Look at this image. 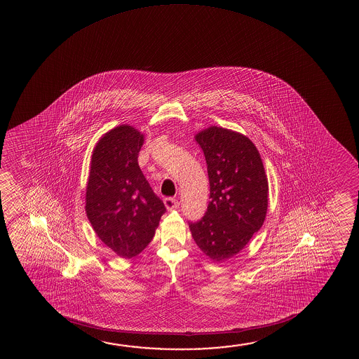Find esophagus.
<instances>
[{"label":"esophagus","instance_id":"1","mask_svg":"<svg viewBox=\"0 0 359 359\" xmlns=\"http://www.w3.org/2000/svg\"><path fill=\"white\" fill-rule=\"evenodd\" d=\"M164 205L167 207L168 211H172V210H177L179 207V202L174 197H167V198H164Z\"/></svg>","mask_w":359,"mask_h":359}]
</instances>
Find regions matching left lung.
I'll return each instance as SVG.
<instances>
[{
	"mask_svg": "<svg viewBox=\"0 0 359 359\" xmlns=\"http://www.w3.org/2000/svg\"><path fill=\"white\" fill-rule=\"evenodd\" d=\"M206 159L210 198L205 216L189 222L197 246L213 261L236 255L265 221L269 184L259 151L249 138L226 128L196 135Z\"/></svg>",
	"mask_w": 359,
	"mask_h": 359,
	"instance_id": "left-lung-1",
	"label": "left lung"
}]
</instances>
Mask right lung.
<instances>
[{"label":"right lung","instance_id":"obj_1","mask_svg":"<svg viewBox=\"0 0 359 359\" xmlns=\"http://www.w3.org/2000/svg\"><path fill=\"white\" fill-rule=\"evenodd\" d=\"M143 135L121 125L104 135L94 148L86 212L99 239L118 256L138 255L152 241L162 200L153 192L138 165Z\"/></svg>","mask_w":359,"mask_h":359}]
</instances>
